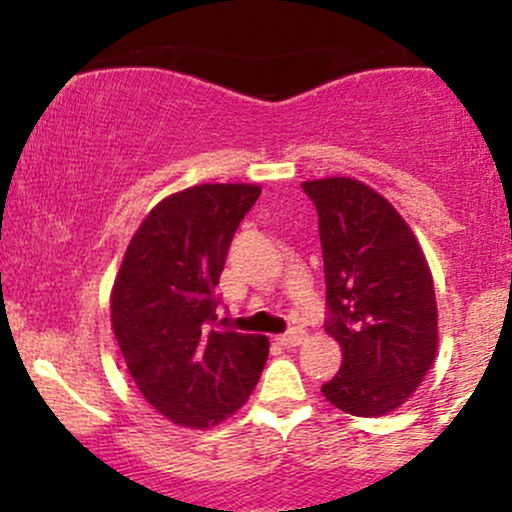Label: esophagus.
Wrapping results in <instances>:
<instances>
[{
  "label": "esophagus",
  "mask_w": 512,
  "mask_h": 512,
  "mask_svg": "<svg viewBox=\"0 0 512 512\" xmlns=\"http://www.w3.org/2000/svg\"><path fill=\"white\" fill-rule=\"evenodd\" d=\"M276 342L284 346V349H291V346H301L305 342V330H291V332L281 334V337H276Z\"/></svg>",
  "instance_id": "esophagus-1"
}]
</instances>
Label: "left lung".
I'll use <instances>...</instances> for the list:
<instances>
[{"label": "left lung", "mask_w": 512, "mask_h": 512, "mask_svg": "<svg viewBox=\"0 0 512 512\" xmlns=\"http://www.w3.org/2000/svg\"><path fill=\"white\" fill-rule=\"evenodd\" d=\"M320 226L330 320L342 368L322 395L351 416L402 407L438 354V305L426 255L383 195L354 178L303 182Z\"/></svg>", "instance_id": "obj_1"}]
</instances>
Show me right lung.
I'll return each instance as SVG.
<instances>
[{
	"label": "right lung",
	"instance_id": "add662e5",
	"mask_svg": "<svg viewBox=\"0 0 512 512\" xmlns=\"http://www.w3.org/2000/svg\"><path fill=\"white\" fill-rule=\"evenodd\" d=\"M260 185L204 182L156 204L129 240L110 322L129 375L173 424L211 428L248 402L269 339L216 327L214 296Z\"/></svg>",
	"mask_w": 512,
	"mask_h": 512
}]
</instances>
